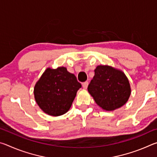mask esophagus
Returning <instances> with one entry per match:
<instances>
[{
  "mask_svg": "<svg viewBox=\"0 0 157 157\" xmlns=\"http://www.w3.org/2000/svg\"><path fill=\"white\" fill-rule=\"evenodd\" d=\"M88 84H89L88 82H84L82 83V86H83V88L84 89H86L87 88V86H88Z\"/></svg>",
  "mask_w": 157,
  "mask_h": 157,
  "instance_id": "obj_1",
  "label": "esophagus"
}]
</instances>
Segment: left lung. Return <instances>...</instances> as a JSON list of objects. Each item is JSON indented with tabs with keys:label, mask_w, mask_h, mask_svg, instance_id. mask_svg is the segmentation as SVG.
<instances>
[{
	"label": "left lung",
	"mask_w": 157,
	"mask_h": 157,
	"mask_svg": "<svg viewBox=\"0 0 157 157\" xmlns=\"http://www.w3.org/2000/svg\"><path fill=\"white\" fill-rule=\"evenodd\" d=\"M88 86V91L99 107L105 111H114L128 101L131 86L123 71L111 66L99 65Z\"/></svg>",
	"instance_id": "obj_1"
}]
</instances>
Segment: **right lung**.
<instances>
[{"instance_id":"1","label":"right lung","mask_w":157,"mask_h":157,"mask_svg":"<svg viewBox=\"0 0 157 157\" xmlns=\"http://www.w3.org/2000/svg\"><path fill=\"white\" fill-rule=\"evenodd\" d=\"M82 85L66 67L47 68L34 88V99L44 113L59 116L70 109Z\"/></svg>"}]
</instances>
